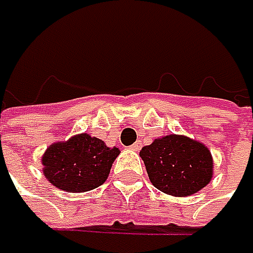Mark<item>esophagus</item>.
I'll return each mask as SVG.
<instances>
[{
  "mask_svg": "<svg viewBox=\"0 0 253 253\" xmlns=\"http://www.w3.org/2000/svg\"><path fill=\"white\" fill-rule=\"evenodd\" d=\"M140 147H141V143H140V141H137V143H134L132 146H129V149H131V150H134V152H138V150H140Z\"/></svg>",
  "mask_w": 253,
  "mask_h": 253,
  "instance_id": "esophagus-1",
  "label": "esophagus"
}]
</instances>
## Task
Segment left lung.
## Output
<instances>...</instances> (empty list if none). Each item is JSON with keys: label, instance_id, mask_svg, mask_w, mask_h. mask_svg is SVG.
<instances>
[{"label": "left lung", "instance_id": "left-lung-1", "mask_svg": "<svg viewBox=\"0 0 253 253\" xmlns=\"http://www.w3.org/2000/svg\"><path fill=\"white\" fill-rule=\"evenodd\" d=\"M152 185L173 197H189L206 188L213 177L209 147L186 135L169 134L140 150Z\"/></svg>", "mask_w": 253, "mask_h": 253}]
</instances>
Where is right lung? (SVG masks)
Wrapping results in <instances>:
<instances>
[{"label": "right lung", "mask_w": 253, "mask_h": 253, "mask_svg": "<svg viewBox=\"0 0 253 253\" xmlns=\"http://www.w3.org/2000/svg\"><path fill=\"white\" fill-rule=\"evenodd\" d=\"M121 150L86 132L52 143L42 156L43 174L58 189L86 192L103 185Z\"/></svg>", "instance_id": "right-lung-1"}]
</instances>
